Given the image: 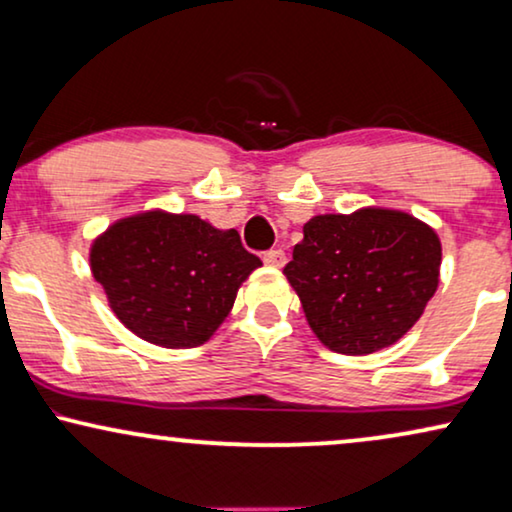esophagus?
Returning <instances> with one entry per match:
<instances>
[{"label": "esophagus", "mask_w": 512, "mask_h": 512, "mask_svg": "<svg viewBox=\"0 0 512 512\" xmlns=\"http://www.w3.org/2000/svg\"><path fill=\"white\" fill-rule=\"evenodd\" d=\"M263 261H265V265H272V268H284V263H286L284 249H270V251H265Z\"/></svg>", "instance_id": "esophagus-1"}]
</instances>
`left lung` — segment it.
<instances>
[{
	"label": "left lung",
	"instance_id": "obj_1",
	"mask_svg": "<svg viewBox=\"0 0 512 512\" xmlns=\"http://www.w3.org/2000/svg\"><path fill=\"white\" fill-rule=\"evenodd\" d=\"M284 275L328 349L370 354L415 326L438 289L440 240L391 209L314 216Z\"/></svg>",
	"mask_w": 512,
	"mask_h": 512
}]
</instances>
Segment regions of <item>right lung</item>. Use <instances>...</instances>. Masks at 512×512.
I'll list each match as a JSON object with an SVG mask.
<instances>
[{
	"mask_svg": "<svg viewBox=\"0 0 512 512\" xmlns=\"http://www.w3.org/2000/svg\"><path fill=\"white\" fill-rule=\"evenodd\" d=\"M261 258L237 230L193 214L149 212L111 226L90 251L93 277L132 333L170 349L209 340Z\"/></svg>",
	"mask_w": 512,
	"mask_h": 512,
	"instance_id": "obj_1",
	"label": "right lung"
}]
</instances>
